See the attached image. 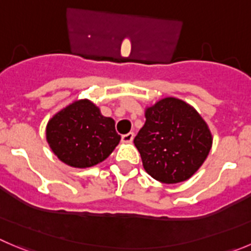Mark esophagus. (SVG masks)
<instances>
[{"label":"esophagus","instance_id":"esophagus-1","mask_svg":"<svg viewBox=\"0 0 251 251\" xmlns=\"http://www.w3.org/2000/svg\"><path fill=\"white\" fill-rule=\"evenodd\" d=\"M133 139H134V133H128V134L122 135V142L124 143H132Z\"/></svg>","mask_w":251,"mask_h":251}]
</instances>
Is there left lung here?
I'll use <instances>...</instances> for the list:
<instances>
[{"label":"left lung","mask_w":251,"mask_h":251,"mask_svg":"<svg viewBox=\"0 0 251 251\" xmlns=\"http://www.w3.org/2000/svg\"><path fill=\"white\" fill-rule=\"evenodd\" d=\"M145 124L134 138L145 171L163 183L188 180L204 163L212 134L200 113L175 97L145 109Z\"/></svg>","instance_id":"1"}]
</instances>
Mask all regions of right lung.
I'll list each match as a JSON object with an SVG mask.
<instances>
[{
  "mask_svg": "<svg viewBox=\"0 0 251 251\" xmlns=\"http://www.w3.org/2000/svg\"><path fill=\"white\" fill-rule=\"evenodd\" d=\"M114 124L91 101L77 100L50 118L47 142L66 165L91 168L107 159L118 145L121 135Z\"/></svg>",
  "mask_w": 251,
  "mask_h": 251,
  "instance_id": "1",
  "label": "right lung"
}]
</instances>
